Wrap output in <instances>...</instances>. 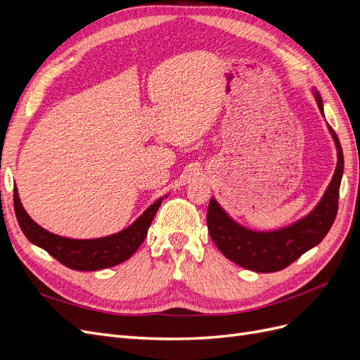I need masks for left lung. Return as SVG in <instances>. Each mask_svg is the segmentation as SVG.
<instances>
[{"mask_svg": "<svg viewBox=\"0 0 360 360\" xmlns=\"http://www.w3.org/2000/svg\"><path fill=\"white\" fill-rule=\"evenodd\" d=\"M312 91L324 117L321 96L315 89ZM328 127L338 153L333 177L319 204L299 221L274 231H255L234 221L214 198L210 200L207 210V228L212 240L228 259L258 274H271L290 266L307 250L317 246L329 233L338 212L344 155L340 139L329 124Z\"/></svg>", "mask_w": 360, "mask_h": 360, "instance_id": "obj_1", "label": "left lung"}]
</instances>
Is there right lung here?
I'll use <instances>...</instances> for the list:
<instances>
[{
    "label": "right lung",
    "mask_w": 360,
    "mask_h": 360,
    "mask_svg": "<svg viewBox=\"0 0 360 360\" xmlns=\"http://www.w3.org/2000/svg\"><path fill=\"white\" fill-rule=\"evenodd\" d=\"M163 198L156 200L138 219L124 230L99 238H69L49 233L31 219L20 202L18 188L13 189V204L20 230L28 240L73 270L93 271L117 266L132 257L144 242L151 221Z\"/></svg>",
    "instance_id": "obj_1"
}]
</instances>
